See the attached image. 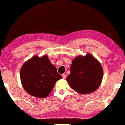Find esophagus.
Segmentation results:
<instances>
[{
	"label": "esophagus",
	"instance_id": "34e87169",
	"mask_svg": "<svg viewBox=\"0 0 125 125\" xmlns=\"http://www.w3.org/2000/svg\"><path fill=\"white\" fill-rule=\"evenodd\" d=\"M62 78H63V79H65V78H66V74H62Z\"/></svg>",
	"mask_w": 125,
	"mask_h": 125
}]
</instances>
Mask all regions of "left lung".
<instances>
[{
	"label": "left lung",
	"instance_id": "1",
	"mask_svg": "<svg viewBox=\"0 0 125 125\" xmlns=\"http://www.w3.org/2000/svg\"><path fill=\"white\" fill-rule=\"evenodd\" d=\"M103 77V69L100 62L91 54L77 56L73 60L71 73L66 81L78 93L86 94L96 90Z\"/></svg>",
	"mask_w": 125,
	"mask_h": 125
}]
</instances>
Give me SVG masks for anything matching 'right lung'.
Returning a JSON list of instances; mask_svg holds the SVG:
<instances>
[{
  "mask_svg": "<svg viewBox=\"0 0 125 125\" xmlns=\"http://www.w3.org/2000/svg\"><path fill=\"white\" fill-rule=\"evenodd\" d=\"M62 78L47 56H35L27 61L20 70V80L24 90L32 96L43 98L52 92Z\"/></svg>",
  "mask_w": 125,
  "mask_h": 125,
  "instance_id": "obj_1",
  "label": "right lung"
}]
</instances>
